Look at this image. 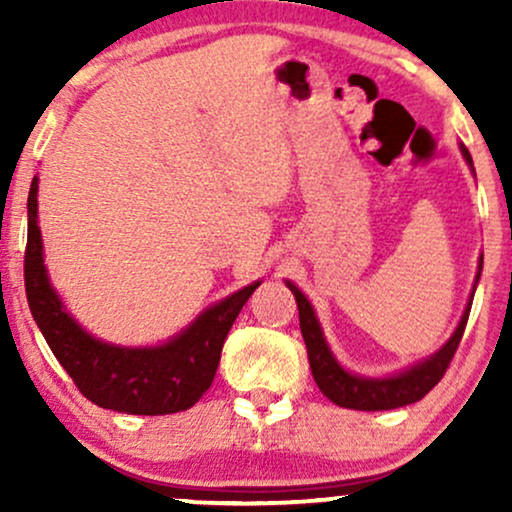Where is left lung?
<instances>
[{
    "label": "left lung",
    "mask_w": 512,
    "mask_h": 512,
    "mask_svg": "<svg viewBox=\"0 0 512 512\" xmlns=\"http://www.w3.org/2000/svg\"><path fill=\"white\" fill-rule=\"evenodd\" d=\"M464 161L472 166V156L462 146ZM481 267H484V257L479 260V272L477 281L481 276ZM293 296H296L298 303V317H301V332L305 349H308V361L310 370H313V378L320 392L327 399H332L334 404L344 409H356V411H383V409H397L407 407V404L419 402L424 399L428 392L433 390L440 383V378L448 370L452 356H455L457 346L462 342L464 327H467L469 310H472V298L469 296L467 308H464V315L457 325V330L452 337L445 342L440 349L426 361L416 363L414 368L404 370V373L392 375V378H361V375L349 373L339 366V361L334 358L330 346L325 342V334H322L320 322H317L313 305H310L308 298L298 291L296 284L286 281ZM477 289V286H474Z\"/></svg>",
    "instance_id": "left-lung-1"
}]
</instances>
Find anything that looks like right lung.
<instances>
[{
  "label": "right lung",
  "instance_id": "add662e5",
  "mask_svg": "<svg viewBox=\"0 0 512 512\" xmlns=\"http://www.w3.org/2000/svg\"><path fill=\"white\" fill-rule=\"evenodd\" d=\"M26 298L45 342L79 392L103 409L158 416L190 409L211 387L233 322L260 281L245 286L161 346L129 349L81 330L50 286L38 228V178L28 192V243L23 257Z\"/></svg>",
  "mask_w": 512,
  "mask_h": 512
}]
</instances>
